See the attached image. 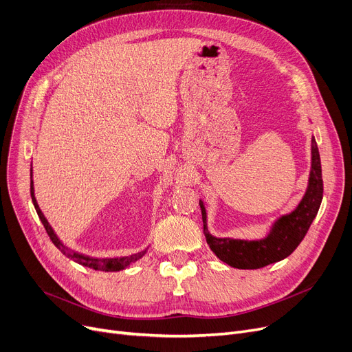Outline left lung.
<instances>
[{"label": "left lung", "instance_id": "1", "mask_svg": "<svg viewBox=\"0 0 352 352\" xmlns=\"http://www.w3.org/2000/svg\"><path fill=\"white\" fill-rule=\"evenodd\" d=\"M322 171L316 138L311 140V171L305 195L292 212L280 217L263 239L217 238L207 227V211L199 199L204 235L211 251L221 261L239 270H256L278 263L294 252L304 239L322 201Z\"/></svg>", "mask_w": 352, "mask_h": 352}]
</instances>
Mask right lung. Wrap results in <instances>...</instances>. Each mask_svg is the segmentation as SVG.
Here are the masks:
<instances>
[{"instance_id":"obj_1","label":"right lung","mask_w":352,"mask_h":352,"mask_svg":"<svg viewBox=\"0 0 352 352\" xmlns=\"http://www.w3.org/2000/svg\"><path fill=\"white\" fill-rule=\"evenodd\" d=\"M31 198H32V204L35 207V211L36 214H38L41 223L47 231V234L50 235V239L52 241V244L57 247L65 256L71 258L72 261H76L84 267H88V268H92V270H98V271H105V272H113V271H121L126 267H129L131 264H134L135 261H138L140 258L146 252L145 251H141L138 254H133L129 256H117V258H94V256H88V255H84V254H80L77 251H72L69 250L67 245L63 244L61 239L57 236V234L54 232L52 227L50 226V223L47 221V218L44 217L43 211L40 210L38 207V202H36L35 199V195H34V182H32V166H31Z\"/></svg>"}]
</instances>
